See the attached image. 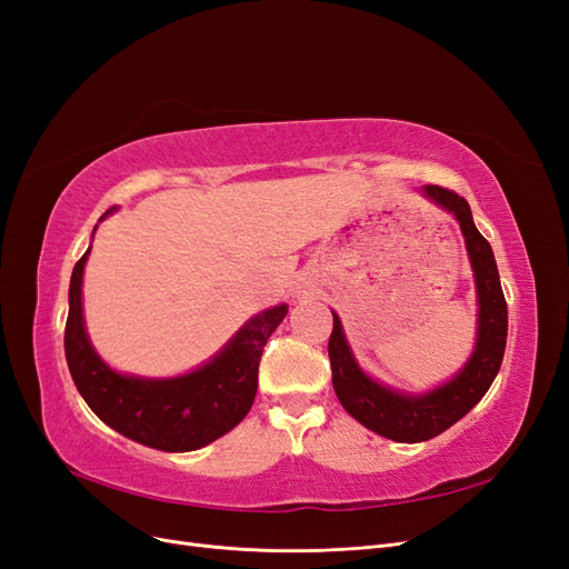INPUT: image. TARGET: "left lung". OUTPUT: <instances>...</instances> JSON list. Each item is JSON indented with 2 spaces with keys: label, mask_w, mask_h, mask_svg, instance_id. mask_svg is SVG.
Instances as JSON below:
<instances>
[{
  "label": "left lung",
  "mask_w": 569,
  "mask_h": 569,
  "mask_svg": "<svg viewBox=\"0 0 569 569\" xmlns=\"http://www.w3.org/2000/svg\"><path fill=\"white\" fill-rule=\"evenodd\" d=\"M422 194L432 199L443 211L456 216L460 232L465 237V249L470 256L477 287V341L453 380L425 393L396 391L375 382L363 372L343 337L339 316L332 311L335 327L330 335V363L332 385L339 403L347 408L360 425L372 429L375 435L401 443H418L435 439L481 401L501 370L508 337V306L498 278L496 258L491 244L479 234L472 220L470 203L451 189L439 184H425Z\"/></svg>",
  "instance_id": "obj_1"
}]
</instances>
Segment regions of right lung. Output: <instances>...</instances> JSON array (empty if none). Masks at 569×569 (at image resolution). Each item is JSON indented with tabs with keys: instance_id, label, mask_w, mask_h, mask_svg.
<instances>
[{
	"instance_id": "right-lung-1",
	"label": "right lung",
	"mask_w": 569,
	"mask_h": 569,
	"mask_svg": "<svg viewBox=\"0 0 569 569\" xmlns=\"http://www.w3.org/2000/svg\"><path fill=\"white\" fill-rule=\"evenodd\" d=\"M113 211L116 206L99 220ZM90 249L71 274L63 335L68 370L84 403L116 432L168 453L197 451L228 435L244 420L256 399L258 363L266 341L287 316V303L247 320L209 363L192 372L163 380L120 375L99 358L84 332L82 272Z\"/></svg>"
}]
</instances>
